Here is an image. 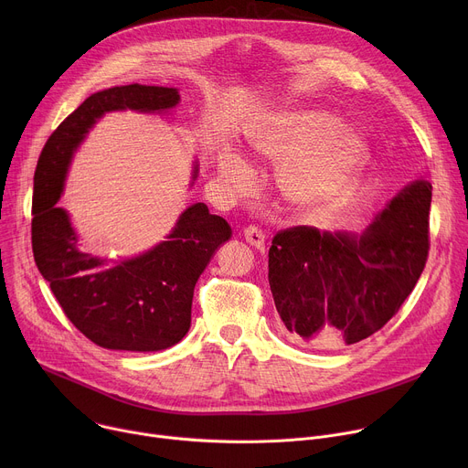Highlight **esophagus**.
<instances>
[{
    "mask_svg": "<svg viewBox=\"0 0 468 468\" xmlns=\"http://www.w3.org/2000/svg\"><path fill=\"white\" fill-rule=\"evenodd\" d=\"M244 239H246V242L250 244V246H253V248H257V250H262L264 248V233L259 229V228H255V226H248L246 229H244Z\"/></svg>",
    "mask_w": 468,
    "mask_h": 468,
    "instance_id": "obj_1",
    "label": "esophagus"
}]
</instances>
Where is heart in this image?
I'll return each instance as SVG.
<instances>
[{
  "label": "heart",
  "instance_id": "b5f03b06",
  "mask_svg": "<svg viewBox=\"0 0 468 468\" xmlns=\"http://www.w3.org/2000/svg\"><path fill=\"white\" fill-rule=\"evenodd\" d=\"M250 144L262 159L282 163L280 190L292 207L303 211L341 206L368 161V146L359 133L343 129L337 116L320 111L283 112L255 127ZM218 170L231 188H242L251 179L250 165L235 152L222 155Z\"/></svg>",
  "mask_w": 468,
  "mask_h": 468
}]
</instances>
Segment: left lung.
<instances>
[{
	"label": "left lung",
	"mask_w": 468,
	"mask_h": 468,
	"mask_svg": "<svg viewBox=\"0 0 468 468\" xmlns=\"http://www.w3.org/2000/svg\"><path fill=\"white\" fill-rule=\"evenodd\" d=\"M431 185L406 186L361 233L311 226L280 231L269 282L285 335L343 348L381 329L415 289L430 251Z\"/></svg>",
	"instance_id": "left-lung-1"
}]
</instances>
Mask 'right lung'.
Returning a JSON list of instances; mask_svg holds the SVG:
<instances>
[{"label":"right lung","instance_id":"obj_1","mask_svg":"<svg viewBox=\"0 0 468 468\" xmlns=\"http://www.w3.org/2000/svg\"><path fill=\"white\" fill-rule=\"evenodd\" d=\"M177 103V89L168 87L135 83L96 92L60 122L38 157L31 220L35 262L64 314L101 348L159 352L177 345L190 327L196 282L231 237L222 217L194 204L166 240L105 269L107 259L80 251L69 213L57 207L74 152L105 112H161ZM196 172L197 166L194 177Z\"/></svg>","mask_w":468,"mask_h":468}]
</instances>
